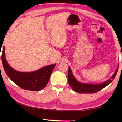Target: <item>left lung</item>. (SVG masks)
<instances>
[{
	"instance_id": "obj_1",
	"label": "left lung",
	"mask_w": 122,
	"mask_h": 122,
	"mask_svg": "<svg viewBox=\"0 0 122 122\" xmlns=\"http://www.w3.org/2000/svg\"><path fill=\"white\" fill-rule=\"evenodd\" d=\"M118 68L116 70V72L112 76L111 79L108 80L107 81L103 83L102 84H84V83H80L75 79L74 76H73L71 72V68H69L68 73V83L71 88L76 92L79 93H95L98 92L103 89V88L109 84L114 79L115 76H116L117 73Z\"/></svg>"
}]
</instances>
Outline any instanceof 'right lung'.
<instances>
[{
  "mask_svg": "<svg viewBox=\"0 0 122 122\" xmlns=\"http://www.w3.org/2000/svg\"><path fill=\"white\" fill-rule=\"evenodd\" d=\"M4 55V47H3L1 60L6 74L15 84L25 90L39 91L46 87L51 72L56 66V64H51L33 72H20L13 69L9 66L5 58Z\"/></svg>",
  "mask_w": 122,
  "mask_h": 122,
  "instance_id": "right-lung-1",
  "label": "right lung"
}]
</instances>
